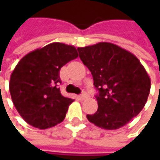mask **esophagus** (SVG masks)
Listing matches in <instances>:
<instances>
[{"label": "esophagus", "instance_id": "esophagus-1", "mask_svg": "<svg viewBox=\"0 0 160 160\" xmlns=\"http://www.w3.org/2000/svg\"><path fill=\"white\" fill-rule=\"evenodd\" d=\"M80 98H81V99H86V98H87V94L86 93V92H83L82 94H80Z\"/></svg>", "mask_w": 160, "mask_h": 160}]
</instances>
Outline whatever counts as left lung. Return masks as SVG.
<instances>
[{"label": "left lung", "instance_id": "8db88e82", "mask_svg": "<svg viewBox=\"0 0 160 160\" xmlns=\"http://www.w3.org/2000/svg\"><path fill=\"white\" fill-rule=\"evenodd\" d=\"M84 65L90 70L98 108L87 115L98 127L114 130L123 127L144 108L151 80L136 56L111 42L78 48Z\"/></svg>", "mask_w": 160, "mask_h": 160}]
</instances>
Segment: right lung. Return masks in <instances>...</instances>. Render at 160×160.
Here are the masks:
<instances>
[{
    "label": "right lung",
    "instance_id": "right-lung-1",
    "mask_svg": "<svg viewBox=\"0 0 160 160\" xmlns=\"http://www.w3.org/2000/svg\"><path fill=\"white\" fill-rule=\"evenodd\" d=\"M78 57L75 47L52 42L28 53L12 71L9 91L21 118L33 127L46 129L65 118L73 99L60 92V70Z\"/></svg>",
    "mask_w": 160,
    "mask_h": 160
}]
</instances>
